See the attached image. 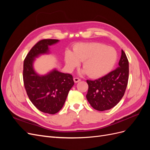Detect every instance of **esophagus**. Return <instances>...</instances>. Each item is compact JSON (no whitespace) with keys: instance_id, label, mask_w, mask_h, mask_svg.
Wrapping results in <instances>:
<instances>
[{"instance_id":"34e87169","label":"esophagus","mask_w":150,"mask_h":150,"mask_svg":"<svg viewBox=\"0 0 150 150\" xmlns=\"http://www.w3.org/2000/svg\"><path fill=\"white\" fill-rule=\"evenodd\" d=\"M80 81H81V79L79 78H74V83H76L79 82Z\"/></svg>"}]
</instances>
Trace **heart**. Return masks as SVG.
<instances>
[{"label":"heart","instance_id":"obj_1","mask_svg":"<svg viewBox=\"0 0 150 150\" xmlns=\"http://www.w3.org/2000/svg\"><path fill=\"white\" fill-rule=\"evenodd\" d=\"M118 55L116 49L97 42L78 43L73 52L67 50L64 60L69 69H73L83 62L81 74H88L91 78H99L108 74L115 67Z\"/></svg>","mask_w":150,"mask_h":150}]
</instances>
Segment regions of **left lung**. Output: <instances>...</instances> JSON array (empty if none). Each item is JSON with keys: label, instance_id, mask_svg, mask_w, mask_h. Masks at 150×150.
I'll return each instance as SVG.
<instances>
[{"label": "left lung", "instance_id": "1", "mask_svg": "<svg viewBox=\"0 0 150 150\" xmlns=\"http://www.w3.org/2000/svg\"><path fill=\"white\" fill-rule=\"evenodd\" d=\"M129 76V62L125 52L121 51L119 66L106 76L94 81L87 80L88 102L94 109L103 111L110 110L124 96Z\"/></svg>", "mask_w": 150, "mask_h": 150}]
</instances>
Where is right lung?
Returning a JSON list of instances; mask_svg holds the SVG:
<instances>
[{"label": "right lung", "mask_w": 150, "mask_h": 150, "mask_svg": "<svg viewBox=\"0 0 150 150\" xmlns=\"http://www.w3.org/2000/svg\"><path fill=\"white\" fill-rule=\"evenodd\" d=\"M57 39H43L35 44L24 61L23 80L27 94L34 105L45 113L54 115L64 106L69 90L74 83L72 76L53 69L47 74L39 75L34 69L35 58L49 54V46Z\"/></svg>", "instance_id": "1"}]
</instances>
